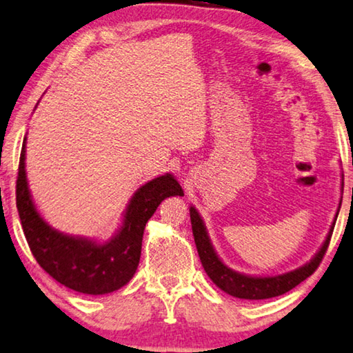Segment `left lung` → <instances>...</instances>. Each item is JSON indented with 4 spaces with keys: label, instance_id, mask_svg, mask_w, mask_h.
I'll list each match as a JSON object with an SVG mask.
<instances>
[{
    "label": "left lung",
    "instance_id": "left-lung-1",
    "mask_svg": "<svg viewBox=\"0 0 353 353\" xmlns=\"http://www.w3.org/2000/svg\"><path fill=\"white\" fill-rule=\"evenodd\" d=\"M190 218H192L194 243H196L201 264H203L207 275H209V278L218 288L225 290L226 294L245 300H264L278 297V295L286 294L290 289L299 286V284L301 281H305L307 276H311L312 273L317 270L319 264H321L323 259V254H325V251L328 248L330 239H332L334 228L333 223L322 248L319 250L317 254L303 267L295 268L292 272L283 273V275L276 276H250L242 275V273L239 272H234L232 268L223 264L220 257L216 256L214 247H212L204 223L201 220V216L194 207H190Z\"/></svg>",
    "mask_w": 353,
    "mask_h": 353
}]
</instances>
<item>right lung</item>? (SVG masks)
<instances>
[{"mask_svg":"<svg viewBox=\"0 0 353 353\" xmlns=\"http://www.w3.org/2000/svg\"><path fill=\"white\" fill-rule=\"evenodd\" d=\"M26 138L21 146L17 176V209L32 256L43 270L65 288L81 294L103 295L121 289L135 275L144 228L161 201L183 196L182 187L171 174L144 183L133 194L124 223L116 236L105 243L72 237L43 221L31 199L25 171Z\"/></svg>","mask_w":353,"mask_h":353,"instance_id":"obj_1","label":"right lung"}]
</instances>
